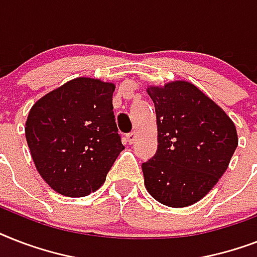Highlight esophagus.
<instances>
[{
  "label": "esophagus",
  "instance_id": "obj_1",
  "mask_svg": "<svg viewBox=\"0 0 257 257\" xmlns=\"http://www.w3.org/2000/svg\"><path fill=\"white\" fill-rule=\"evenodd\" d=\"M125 139H126V141H128L129 144H133V143H135V140H136V133L135 132L128 133V135L125 136Z\"/></svg>",
  "mask_w": 257,
  "mask_h": 257
}]
</instances>
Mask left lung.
I'll use <instances>...</instances> for the list:
<instances>
[{
	"label": "left lung",
	"instance_id": "1",
	"mask_svg": "<svg viewBox=\"0 0 257 257\" xmlns=\"http://www.w3.org/2000/svg\"><path fill=\"white\" fill-rule=\"evenodd\" d=\"M156 110L157 151L141 164L147 191L164 205L203 199L227 171L237 147L232 120L193 84L148 88Z\"/></svg>",
	"mask_w": 257,
	"mask_h": 257
}]
</instances>
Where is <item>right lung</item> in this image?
Here are the masks:
<instances>
[{"label": "right lung", "instance_id": "add662e5", "mask_svg": "<svg viewBox=\"0 0 257 257\" xmlns=\"http://www.w3.org/2000/svg\"><path fill=\"white\" fill-rule=\"evenodd\" d=\"M113 92V84L78 77L30 109L26 141L38 173L58 193L82 197L98 189L124 149Z\"/></svg>", "mask_w": 257, "mask_h": 257}]
</instances>
